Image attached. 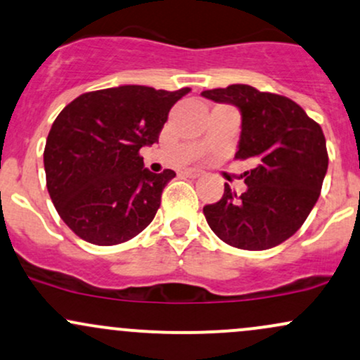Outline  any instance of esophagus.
Instances as JSON below:
<instances>
[{
	"mask_svg": "<svg viewBox=\"0 0 360 360\" xmlns=\"http://www.w3.org/2000/svg\"><path fill=\"white\" fill-rule=\"evenodd\" d=\"M184 174H186V176H189V177H198L200 171H198V169H186Z\"/></svg>",
	"mask_w": 360,
	"mask_h": 360,
	"instance_id": "esophagus-1",
	"label": "esophagus"
}]
</instances>
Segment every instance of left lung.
I'll use <instances>...</instances> for the list:
<instances>
[{"label": "left lung", "mask_w": 360, "mask_h": 360, "mask_svg": "<svg viewBox=\"0 0 360 360\" xmlns=\"http://www.w3.org/2000/svg\"><path fill=\"white\" fill-rule=\"evenodd\" d=\"M201 96L238 105L243 116L238 160L248 189L225 184L217 203L205 205L208 225L229 246L263 251L301 229L321 193L328 169L326 140L318 122L289 97L259 92L251 85L205 90Z\"/></svg>", "instance_id": "8db88e82"}]
</instances>
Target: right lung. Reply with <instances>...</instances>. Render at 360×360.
Segmentation results:
<instances>
[{"mask_svg": "<svg viewBox=\"0 0 360 360\" xmlns=\"http://www.w3.org/2000/svg\"><path fill=\"white\" fill-rule=\"evenodd\" d=\"M189 90L122 85L82 94L58 114L44 148L46 184L78 238L114 246L152 222L176 172H150L140 148L159 141L169 110Z\"/></svg>", "mask_w": 360, "mask_h": 360, "instance_id": "add662e5", "label": "right lung"}]
</instances>
